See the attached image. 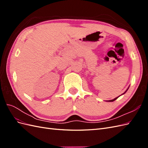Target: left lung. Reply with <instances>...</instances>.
<instances>
[{
  "label": "left lung",
  "instance_id": "1",
  "mask_svg": "<svg viewBox=\"0 0 148 148\" xmlns=\"http://www.w3.org/2000/svg\"><path fill=\"white\" fill-rule=\"evenodd\" d=\"M128 89H127V90H126V91H125V92L124 93H123V94H122V95H123V94H125V92H126L127 91V90H128ZM119 97H115V99H112V100H109V101H109V102H113V101H114L115 100H116V99H117V98H118Z\"/></svg>",
  "mask_w": 148,
  "mask_h": 148
}]
</instances>
